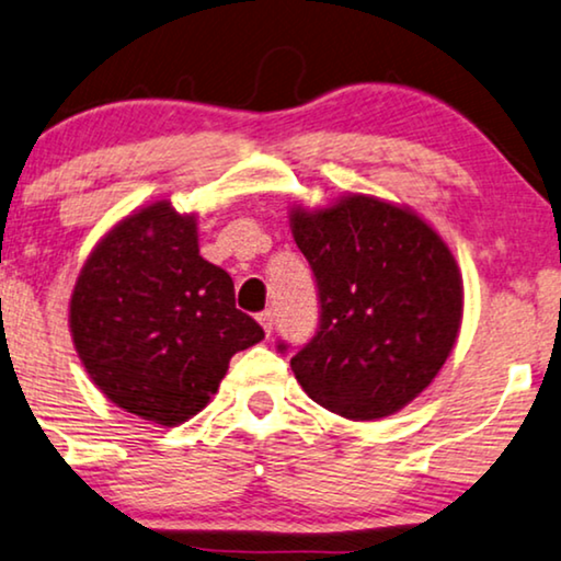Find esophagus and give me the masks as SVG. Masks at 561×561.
I'll use <instances>...</instances> for the list:
<instances>
[{
	"mask_svg": "<svg viewBox=\"0 0 561 561\" xmlns=\"http://www.w3.org/2000/svg\"><path fill=\"white\" fill-rule=\"evenodd\" d=\"M256 320L261 323V328H264V333L268 335L272 333V325H274V318H272V310H264V312H259L256 316Z\"/></svg>",
	"mask_w": 561,
	"mask_h": 561,
	"instance_id": "obj_1",
	"label": "esophagus"
}]
</instances>
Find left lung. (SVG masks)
Returning <instances> with one entry per match:
<instances>
[{"label": "left lung", "mask_w": 561, "mask_h": 561, "mask_svg": "<svg viewBox=\"0 0 561 561\" xmlns=\"http://www.w3.org/2000/svg\"><path fill=\"white\" fill-rule=\"evenodd\" d=\"M289 226L320 300L318 333L289 362L297 382L348 421L398 413L457 343L465 287L449 245L421 215L367 194L293 207Z\"/></svg>", "instance_id": "1"}]
</instances>
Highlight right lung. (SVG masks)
<instances>
[{"instance_id": "obj_1", "label": "right lung", "mask_w": 561, "mask_h": 561, "mask_svg": "<svg viewBox=\"0 0 561 561\" xmlns=\"http://www.w3.org/2000/svg\"><path fill=\"white\" fill-rule=\"evenodd\" d=\"M73 346L117 408L159 425L203 410L238 351L264 339L226 268L199 256L197 218L159 199L89 253L69 302Z\"/></svg>"}]
</instances>
